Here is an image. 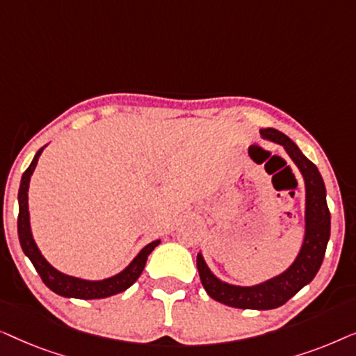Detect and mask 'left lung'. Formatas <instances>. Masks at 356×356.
I'll return each instance as SVG.
<instances>
[{"label":"left lung","instance_id":"1","mask_svg":"<svg viewBox=\"0 0 356 356\" xmlns=\"http://www.w3.org/2000/svg\"><path fill=\"white\" fill-rule=\"evenodd\" d=\"M259 133L262 139L284 145L289 157L303 175L306 189L305 238L298 256L289 269L251 286L232 285L217 279L204 261L202 252H199L197 270L207 295L218 303L240 309H274L285 305L318 274L330 236V212L325 201V186L318 167L305 157L289 136L274 128L261 129Z\"/></svg>","mask_w":356,"mask_h":356}]
</instances>
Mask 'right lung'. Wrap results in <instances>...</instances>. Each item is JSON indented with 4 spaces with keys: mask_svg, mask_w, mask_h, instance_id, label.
<instances>
[{
    "mask_svg": "<svg viewBox=\"0 0 356 356\" xmlns=\"http://www.w3.org/2000/svg\"><path fill=\"white\" fill-rule=\"evenodd\" d=\"M47 147V145H45ZM43 152V147L38 150L33 157L32 163L29 165V168L24 172L21 178V186H19V217H17V235L19 241H21V248L31 262L35 267L38 275L42 277L43 284H45L51 291H55L56 295L66 296V298H79V300H99L106 298V296L121 293V291L128 290L136 280L139 279V275L143 274L145 262H147V256L155 250V246H159L160 240H155L149 243L147 246H144L139 251V254L129 262V266L126 267L113 277L104 280H84L79 277L66 275L63 272L56 270L45 257L42 256L40 250H38L35 240L32 236L31 230V216H29V183H31V177L33 170L37 167L38 157Z\"/></svg>",
    "mask_w": 356,
    "mask_h": 356,
    "instance_id": "right-lung-1",
    "label": "right lung"
}]
</instances>
